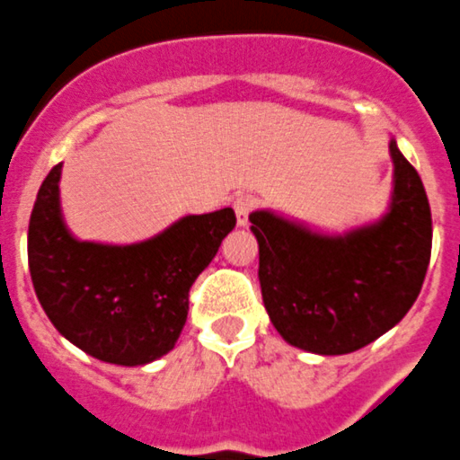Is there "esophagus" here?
Here are the masks:
<instances>
[{
  "mask_svg": "<svg viewBox=\"0 0 460 460\" xmlns=\"http://www.w3.org/2000/svg\"><path fill=\"white\" fill-rule=\"evenodd\" d=\"M234 210L238 225L245 226L247 220H250V213L254 210V197L252 194H238L234 199Z\"/></svg>",
  "mask_w": 460,
  "mask_h": 460,
  "instance_id": "34e87169",
  "label": "esophagus"
}]
</instances>
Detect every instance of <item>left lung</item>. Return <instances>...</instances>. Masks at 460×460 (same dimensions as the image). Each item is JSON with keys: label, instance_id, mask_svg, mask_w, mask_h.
I'll list each match as a JSON object with an SVG mask.
<instances>
[{"label": "left lung", "instance_id": "1", "mask_svg": "<svg viewBox=\"0 0 460 460\" xmlns=\"http://www.w3.org/2000/svg\"><path fill=\"white\" fill-rule=\"evenodd\" d=\"M390 153L394 192L376 225L321 235L268 210L250 215L263 305L291 346L353 353L394 328L420 296L431 261V206L394 139Z\"/></svg>", "mask_w": 460, "mask_h": 460}]
</instances>
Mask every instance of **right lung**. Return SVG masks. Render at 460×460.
Wrapping results in <instances>:
<instances>
[{"label": "right lung", "mask_w": 460, "mask_h": 460, "mask_svg": "<svg viewBox=\"0 0 460 460\" xmlns=\"http://www.w3.org/2000/svg\"><path fill=\"white\" fill-rule=\"evenodd\" d=\"M59 179L61 163L45 176L29 217V272L40 307L70 343L102 362L137 367L163 358L188 321L194 279L235 226V213L188 215L137 245L80 243L61 220Z\"/></svg>", "instance_id": "right-lung-1"}]
</instances>
